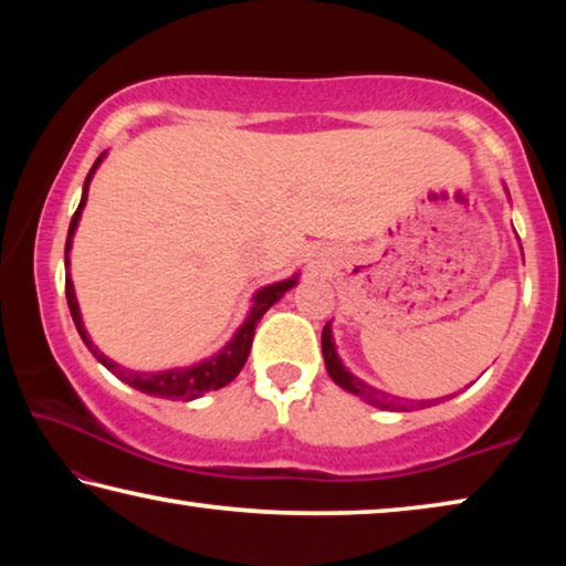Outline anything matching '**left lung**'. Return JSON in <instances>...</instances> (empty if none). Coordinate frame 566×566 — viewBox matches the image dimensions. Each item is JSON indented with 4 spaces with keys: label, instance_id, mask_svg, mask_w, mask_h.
Segmentation results:
<instances>
[{
    "label": "left lung",
    "instance_id": "obj_1",
    "mask_svg": "<svg viewBox=\"0 0 566 566\" xmlns=\"http://www.w3.org/2000/svg\"><path fill=\"white\" fill-rule=\"evenodd\" d=\"M322 354H324V364H327V371L332 381H337L342 389H347L349 395L354 397H361L364 401H369V405H375L379 409H389V411H411V409H424V407H432L437 401H444V399H452V397H442V399H405V397H395V395H387V391L375 389L367 381L354 377L352 371L344 367L337 347H334V337H332V322L324 324V332H322Z\"/></svg>",
    "mask_w": 566,
    "mask_h": 566
}]
</instances>
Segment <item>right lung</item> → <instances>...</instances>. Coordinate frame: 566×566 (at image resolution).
<instances>
[{
	"label": "right lung",
	"instance_id": "obj_1",
	"mask_svg": "<svg viewBox=\"0 0 566 566\" xmlns=\"http://www.w3.org/2000/svg\"><path fill=\"white\" fill-rule=\"evenodd\" d=\"M104 159V155H99V159L94 161L87 179H84V189H82V199H80V207H76V212L70 222V234H66V247H64V266L70 270V249H72V237L76 232V224H80V217H82V209L87 205V191H90V181L94 177V171H97L99 161ZM296 284V274L290 276V280L284 282H274V284H266L262 286L260 292L254 294V304L252 310H249L247 319L242 327L234 332V337L229 339L222 349L217 354H212L209 359H202L197 364H191V367H175V369H165V371H134L122 367V364L112 361L109 357H104V354L94 347V342L90 339L87 329H84V322H82V312H80V304H76V294H74V284H72V276L66 274V304H70V312H72V319H74V327L80 332L82 342L87 344V349L97 357V361H102L104 367H107L114 377L122 379L124 385H129L134 389L145 391V395L151 397H165V399H197L202 397L205 391H212V389H222L227 387L229 381H232L239 371H242L244 361L249 357V349H252V339H254V329L260 319L264 317V312L270 310L274 302H280L284 292H290L292 286Z\"/></svg>",
	"mask_w": 566,
	"mask_h": 566
}]
</instances>
